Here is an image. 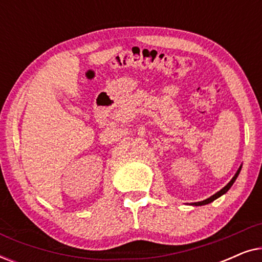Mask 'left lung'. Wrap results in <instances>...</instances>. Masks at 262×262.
I'll use <instances>...</instances> for the list:
<instances>
[{"mask_svg":"<svg viewBox=\"0 0 262 262\" xmlns=\"http://www.w3.org/2000/svg\"><path fill=\"white\" fill-rule=\"evenodd\" d=\"M241 168H242V164L241 166H239V168L237 169V171H236L235 173V175L234 177H232V179L230 181L228 182L227 185L224 186L223 188L221 189V191H218L217 193H214L213 195H211L210 198H207V199H205V200H203V202H196V203H191V205H194V206H202V205H206V204H210V203H212L213 200H216L217 198H220L221 195H223V194H225V193H227L229 189H230V187L232 186V184H234V182L236 181V179H237V177H238V174H239V171H241Z\"/></svg>","mask_w":262,"mask_h":262,"instance_id":"1","label":"left lung"}]
</instances>
